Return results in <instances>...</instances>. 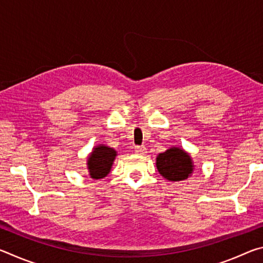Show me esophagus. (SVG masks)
<instances>
[{
    "label": "esophagus",
    "instance_id": "1",
    "mask_svg": "<svg viewBox=\"0 0 263 263\" xmlns=\"http://www.w3.org/2000/svg\"><path fill=\"white\" fill-rule=\"evenodd\" d=\"M136 152L138 154H140V155L145 154L146 153V147H145V146H136Z\"/></svg>",
    "mask_w": 263,
    "mask_h": 263
}]
</instances>
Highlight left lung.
<instances>
[{
  "instance_id": "1",
  "label": "left lung",
  "mask_w": 263,
  "mask_h": 263,
  "mask_svg": "<svg viewBox=\"0 0 263 263\" xmlns=\"http://www.w3.org/2000/svg\"><path fill=\"white\" fill-rule=\"evenodd\" d=\"M160 175L172 182L184 181L193 175L195 164L190 154L181 147L172 146L155 159Z\"/></svg>"
}]
</instances>
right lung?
I'll return each instance as SVG.
<instances>
[{
  "mask_svg": "<svg viewBox=\"0 0 263 263\" xmlns=\"http://www.w3.org/2000/svg\"><path fill=\"white\" fill-rule=\"evenodd\" d=\"M117 151L104 144L96 145L87 157V169L92 180H101L109 174Z\"/></svg>",
  "mask_w": 263,
  "mask_h": 263,
  "instance_id": "add662e5",
  "label": "right lung"
}]
</instances>
